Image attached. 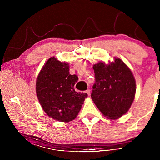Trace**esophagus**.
Instances as JSON below:
<instances>
[{
	"label": "esophagus",
	"mask_w": 160,
	"mask_h": 160,
	"mask_svg": "<svg viewBox=\"0 0 160 160\" xmlns=\"http://www.w3.org/2000/svg\"><path fill=\"white\" fill-rule=\"evenodd\" d=\"M91 90H90V89H88V90H86V93L88 94V95H90V93H91V92H90Z\"/></svg>",
	"instance_id": "obj_1"
}]
</instances>
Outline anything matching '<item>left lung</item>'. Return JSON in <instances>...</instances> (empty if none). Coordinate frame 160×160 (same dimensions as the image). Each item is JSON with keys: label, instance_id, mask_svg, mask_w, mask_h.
<instances>
[{"label": "left lung", "instance_id": "obj_1", "mask_svg": "<svg viewBox=\"0 0 160 160\" xmlns=\"http://www.w3.org/2000/svg\"><path fill=\"white\" fill-rule=\"evenodd\" d=\"M95 83L91 97L105 117L112 120L128 112L135 98L136 84L131 69L119 58L93 65Z\"/></svg>", "mask_w": 160, "mask_h": 160}]
</instances>
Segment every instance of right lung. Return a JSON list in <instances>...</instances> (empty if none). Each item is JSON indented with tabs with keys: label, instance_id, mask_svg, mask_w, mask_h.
I'll return each mask as SVG.
<instances>
[{
	"label": "right lung",
	"instance_id": "add662e5",
	"mask_svg": "<svg viewBox=\"0 0 160 160\" xmlns=\"http://www.w3.org/2000/svg\"><path fill=\"white\" fill-rule=\"evenodd\" d=\"M69 68L66 62L51 57L36 81L37 96L43 110L54 120L66 123L77 117L88 97L86 93L75 91L78 78L70 74Z\"/></svg>",
	"mask_w": 160,
	"mask_h": 160
}]
</instances>
